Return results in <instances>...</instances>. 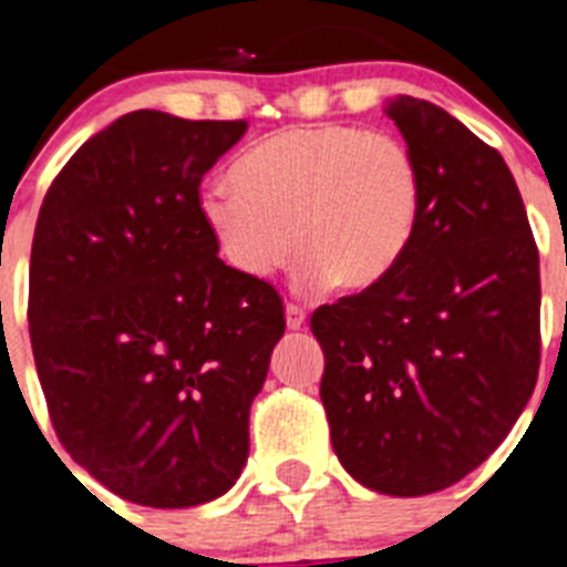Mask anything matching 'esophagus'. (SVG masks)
<instances>
[{"instance_id":"34e87169","label":"esophagus","mask_w":567,"mask_h":567,"mask_svg":"<svg viewBox=\"0 0 567 567\" xmlns=\"http://www.w3.org/2000/svg\"><path fill=\"white\" fill-rule=\"evenodd\" d=\"M285 321H288V330H299L305 324V308L296 302L285 305Z\"/></svg>"}]
</instances>
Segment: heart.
Here are the masks:
<instances>
[{"mask_svg":"<svg viewBox=\"0 0 567 567\" xmlns=\"http://www.w3.org/2000/svg\"><path fill=\"white\" fill-rule=\"evenodd\" d=\"M423 175L390 132L319 124L274 132L208 183L197 212L220 257L243 277L265 279L302 257L299 279L341 293L375 288L412 246Z\"/></svg>","mask_w":567,"mask_h":567,"instance_id":"heart-1","label":"heart"}]
</instances>
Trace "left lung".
<instances>
[{
	"label": "left lung",
	"instance_id": "8db88e82",
	"mask_svg": "<svg viewBox=\"0 0 567 567\" xmlns=\"http://www.w3.org/2000/svg\"><path fill=\"white\" fill-rule=\"evenodd\" d=\"M423 175L406 257L375 288L321 305V404L341 466L417 497L481 466L525 410L539 370V251L506 161L430 101L398 95Z\"/></svg>",
	"mask_w": 567,
	"mask_h": 567
}]
</instances>
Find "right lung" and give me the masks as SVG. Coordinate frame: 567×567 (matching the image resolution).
<instances>
[{
  "label": "right lung",
  "mask_w": 567,
  "mask_h": 567,
  "mask_svg": "<svg viewBox=\"0 0 567 567\" xmlns=\"http://www.w3.org/2000/svg\"><path fill=\"white\" fill-rule=\"evenodd\" d=\"M246 121L135 110L50 183L30 251V344L59 443L118 497H220L285 333L282 296L217 257L203 175Z\"/></svg>",
  "instance_id": "1"
}]
</instances>
